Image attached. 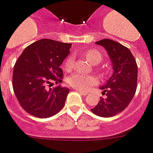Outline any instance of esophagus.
<instances>
[{
  "label": "esophagus",
  "instance_id": "esophagus-1",
  "mask_svg": "<svg viewBox=\"0 0 153 153\" xmlns=\"http://www.w3.org/2000/svg\"><path fill=\"white\" fill-rule=\"evenodd\" d=\"M75 90H76V91H79V93H80V94H82V95H83V96H86V95H88V93H87V92L81 91V90H79V89H75Z\"/></svg>",
  "mask_w": 153,
  "mask_h": 153
}]
</instances>
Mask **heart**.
Wrapping results in <instances>:
<instances>
[{"label": "heart", "mask_w": 153, "mask_h": 153, "mask_svg": "<svg viewBox=\"0 0 153 153\" xmlns=\"http://www.w3.org/2000/svg\"><path fill=\"white\" fill-rule=\"evenodd\" d=\"M84 56L86 59L89 60L91 64H99L102 59V55L101 53L97 49H88L84 53ZM74 56H69L66 59L64 63V68L67 71H70L73 68L74 66ZM97 79L94 75H85L82 74H74L71 76L69 77L68 82L69 85L71 87H74L77 89L80 90H85L88 89L90 86L96 84Z\"/></svg>", "instance_id": "heart-1"}]
</instances>
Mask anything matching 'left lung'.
<instances>
[{"mask_svg": "<svg viewBox=\"0 0 153 153\" xmlns=\"http://www.w3.org/2000/svg\"><path fill=\"white\" fill-rule=\"evenodd\" d=\"M105 48L112 62V76L100 89L106 98L100 101L91 111L101 117H111L128 106L137 89V65L128 48L117 42L103 39L95 42Z\"/></svg>", "mask_w": 153, "mask_h": 153, "instance_id": "obj_1", "label": "left lung"}]
</instances>
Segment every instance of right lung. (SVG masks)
I'll return each mask as SVG.
<instances>
[{
    "label": "right lung",
    "mask_w": 153,
    "mask_h": 153,
    "mask_svg": "<svg viewBox=\"0 0 153 153\" xmlns=\"http://www.w3.org/2000/svg\"><path fill=\"white\" fill-rule=\"evenodd\" d=\"M71 47L70 43L41 39L28 45L16 60L12 87L20 106L31 115L45 119L64 108L69 89L49 86L53 82H62L60 65Z\"/></svg>",
    "instance_id": "obj_1"
}]
</instances>
